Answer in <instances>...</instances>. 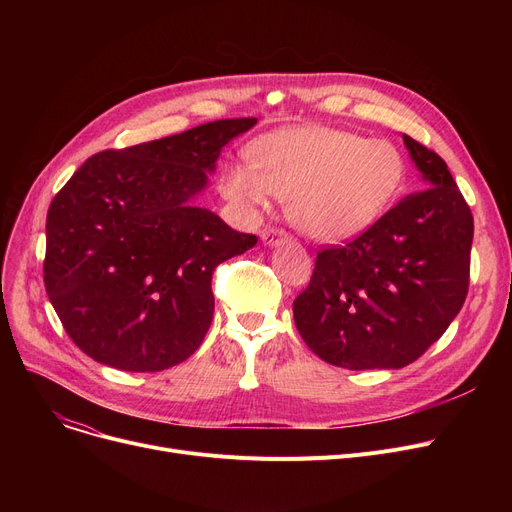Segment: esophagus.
Listing matches in <instances>:
<instances>
[{
	"label": "esophagus",
	"mask_w": 512,
	"mask_h": 512,
	"mask_svg": "<svg viewBox=\"0 0 512 512\" xmlns=\"http://www.w3.org/2000/svg\"><path fill=\"white\" fill-rule=\"evenodd\" d=\"M288 238V232L286 230H282V228H263L261 230V240L265 242V245H280L282 240H286Z\"/></svg>",
	"instance_id": "esophagus-1"
}]
</instances>
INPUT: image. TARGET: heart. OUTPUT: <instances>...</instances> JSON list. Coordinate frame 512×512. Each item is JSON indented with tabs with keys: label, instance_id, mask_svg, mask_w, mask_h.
<instances>
[{
	"label": "heart",
	"instance_id": "1",
	"mask_svg": "<svg viewBox=\"0 0 512 512\" xmlns=\"http://www.w3.org/2000/svg\"><path fill=\"white\" fill-rule=\"evenodd\" d=\"M251 164L222 178L226 199L251 213L286 199L288 220L303 234L338 242L378 222L407 180V159L386 139L338 128H282L249 149Z\"/></svg>",
	"mask_w": 512,
	"mask_h": 512
}]
</instances>
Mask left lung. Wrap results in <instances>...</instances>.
<instances>
[{
  "label": "left lung",
  "mask_w": 512,
  "mask_h": 512,
  "mask_svg": "<svg viewBox=\"0 0 512 512\" xmlns=\"http://www.w3.org/2000/svg\"><path fill=\"white\" fill-rule=\"evenodd\" d=\"M402 139L427 188L342 247L317 251L311 282L292 303L305 344L336 367L417 361L467 299L473 213L446 161L409 134Z\"/></svg>",
  "instance_id": "1"
}]
</instances>
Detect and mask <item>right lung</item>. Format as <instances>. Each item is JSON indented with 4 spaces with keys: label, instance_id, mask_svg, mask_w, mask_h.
<instances>
[{
    "label": "right lung",
    "instance_id": "add662e5",
    "mask_svg": "<svg viewBox=\"0 0 512 512\" xmlns=\"http://www.w3.org/2000/svg\"><path fill=\"white\" fill-rule=\"evenodd\" d=\"M257 118L215 120L89 157L47 211L43 282L66 334L93 361L164 371L191 357L213 319L211 276L255 247L191 205L222 147Z\"/></svg>",
    "mask_w": 512,
    "mask_h": 512
}]
</instances>
